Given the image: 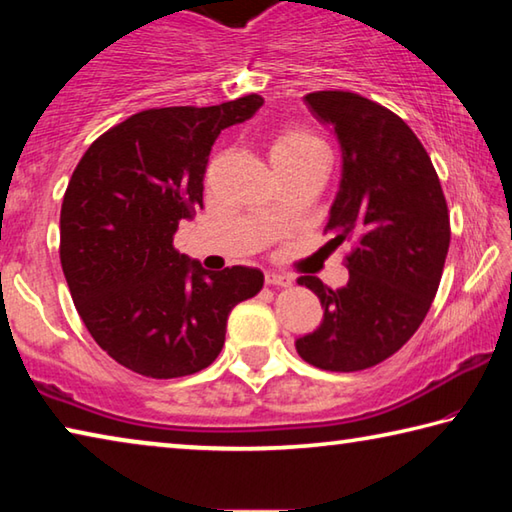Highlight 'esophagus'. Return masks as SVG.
I'll return each mask as SVG.
<instances>
[{"instance_id": "1", "label": "esophagus", "mask_w": 512, "mask_h": 512, "mask_svg": "<svg viewBox=\"0 0 512 512\" xmlns=\"http://www.w3.org/2000/svg\"><path fill=\"white\" fill-rule=\"evenodd\" d=\"M266 284L268 287H291L293 277L282 273H266Z\"/></svg>"}]
</instances>
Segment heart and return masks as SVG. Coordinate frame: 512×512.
Segmentation results:
<instances>
[{
  "label": "heart",
  "instance_id": "1",
  "mask_svg": "<svg viewBox=\"0 0 512 512\" xmlns=\"http://www.w3.org/2000/svg\"><path fill=\"white\" fill-rule=\"evenodd\" d=\"M311 158H325V146L320 144L316 135L298 131V128H284L275 137L271 149V160L275 167H289V164H298Z\"/></svg>",
  "mask_w": 512,
  "mask_h": 512
}]
</instances>
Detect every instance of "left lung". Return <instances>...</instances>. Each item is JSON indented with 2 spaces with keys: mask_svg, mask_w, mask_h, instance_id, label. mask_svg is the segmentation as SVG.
I'll use <instances>...</instances> for the list:
<instances>
[{
  "mask_svg": "<svg viewBox=\"0 0 512 512\" xmlns=\"http://www.w3.org/2000/svg\"><path fill=\"white\" fill-rule=\"evenodd\" d=\"M305 103L343 155L329 246L354 248L345 287L298 277L325 314L296 350L320 370H366L400 350L427 316L452 237L447 201L429 153L395 112L343 90L311 92Z\"/></svg>",
  "mask_w": 512,
  "mask_h": 512,
  "instance_id": "left-lung-1",
  "label": "left lung"
}]
</instances>
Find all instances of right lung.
<instances>
[{
	"label": "right lung",
	"mask_w": 512,
	"mask_h": 512,
	"mask_svg": "<svg viewBox=\"0 0 512 512\" xmlns=\"http://www.w3.org/2000/svg\"><path fill=\"white\" fill-rule=\"evenodd\" d=\"M259 94L194 108H151L112 126L76 164L60 207V264L92 339L153 379L194 375L219 357L235 305L264 287L250 266L210 273L173 248L203 207L223 128L262 108Z\"/></svg>",
	"instance_id": "right-lung-1"
}]
</instances>
